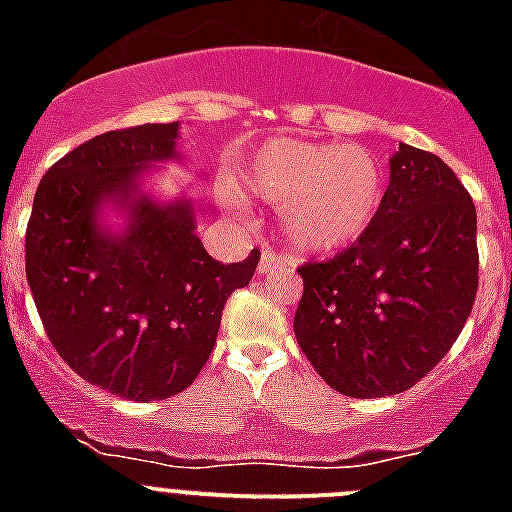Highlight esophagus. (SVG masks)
Instances as JSON below:
<instances>
[{"mask_svg": "<svg viewBox=\"0 0 512 512\" xmlns=\"http://www.w3.org/2000/svg\"><path fill=\"white\" fill-rule=\"evenodd\" d=\"M282 266H284V259L277 251H271V248H264V251H261L259 274H271V271H279Z\"/></svg>", "mask_w": 512, "mask_h": 512, "instance_id": "1", "label": "esophagus"}]
</instances>
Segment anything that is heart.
Instances as JSON below:
<instances>
[{"label":"heart","mask_w":512,"mask_h":512,"mask_svg":"<svg viewBox=\"0 0 512 512\" xmlns=\"http://www.w3.org/2000/svg\"><path fill=\"white\" fill-rule=\"evenodd\" d=\"M243 184L282 205L284 235L302 253H333L356 243L384 200L382 164L359 143L271 138L246 161ZM225 202L233 207V194Z\"/></svg>","instance_id":"1"}]
</instances>
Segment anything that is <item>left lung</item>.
<instances>
[{"label":"left lung","mask_w":512,"mask_h":512,"mask_svg":"<svg viewBox=\"0 0 512 512\" xmlns=\"http://www.w3.org/2000/svg\"><path fill=\"white\" fill-rule=\"evenodd\" d=\"M297 274L295 336L315 372L361 400L410 390L449 354L477 297L472 197L436 153L400 143L372 228Z\"/></svg>","instance_id":"8db88e82"}]
</instances>
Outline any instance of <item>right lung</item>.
<instances>
[{"instance_id":"obj_1","label":"right lung","mask_w":512,"mask_h":512,"mask_svg":"<svg viewBox=\"0 0 512 512\" xmlns=\"http://www.w3.org/2000/svg\"><path fill=\"white\" fill-rule=\"evenodd\" d=\"M179 122L102 133L45 171L25 233V274L45 333L81 379L135 402L187 390L215 348L223 307L261 253L215 261L189 200L158 205L138 179L176 158ZM112 199L122 234L98 225Z\"/></svg>"}]
</instances>
